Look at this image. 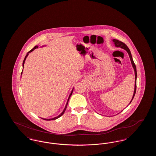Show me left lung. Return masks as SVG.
I'll return each instance as SVG.
<instances>
[{
	"instance_id": "1",
	"label": "left lung",
	"mask_w": 156,
	"mask_h": 156,
	"mask_svg": "<svg viewBox=\"0 0 156 156\" xmlns=\"http://www.w3.org/2000/svg\"><path fill=\"white\" fill-rule=\"evenodd\" d=\"M113 41L114 42V43H115V46H116V47H121V48H122L125 49V50H126V51L128 52L129 55V57H130V61H131V62H132V66H133L134 69V73H135V87H134V91L133 96V98H132V100H131V101H130V103L132 102V101L133 99L134 98V97L135 94H136V79H137V71H136V65H135V64H134V62L133 60V58H132V54H131L129 48L127 47V45H126L124 43H123V42H122V41H119L118 40L113 39Z\"/></svg>"
}]
</instances>
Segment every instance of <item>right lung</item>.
Masks as SVG:
<instances>
[{
	"mask_svg": "<svg viewBox=\"0 0 156 156\" xmlns=\"http://www.w3.org/2000/svg\"><path fill=\"white\" fill-rule=\"evenodd\" d=\"M38 48V46H35L33 49H31L30 51H29V52H27V55H26V57H25V58H24V59L23 60V67H24V62H25V60L26 59V57H27V55H28V54H29V53L30 52H31V51H33L34 49H36V48ZM73 90H72V92H71V94L69 95V97L68 98V101H67V104H66V107H65V109H64V110L63 111V112L61 113V115H59V116H58L57 117H55V118H52V119H44V120H55V119H58V118H59L60 116H61L64 113V112L66 111V108H67V105H68V101H69V98L71 96V95H72V94H73Z\"/></svg>",
	"mask_w": 156,
	"mask_h": 156,
	"instance_id": "right-lung-1",
	"label": "right lung"
}]
</instances>
